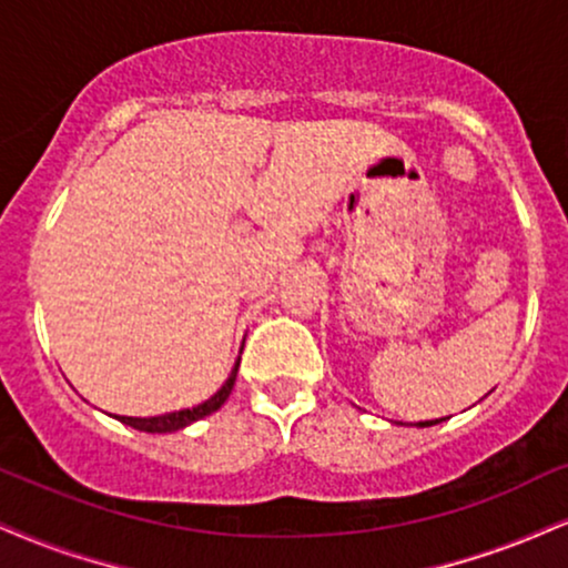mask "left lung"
Here are the masks:
<instances>
[{"mask_svg":"<svg viewBox=\"0 0 568 568\" xmlns=\"http://www.w3.org/2000/svg\"><path fill=\"white\" fill-rule=\"evenodd\" d=\"M439 422H445V418H434V422H418V424H413V426H418V429H424V426H434V424H439ZM403 424V422H400Z\"/></svg>","mask_w":568,"mask_h":568,"instance_id":"obj_1","label":"left lung"}]
</instances>
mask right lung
I'll use <instances>...</instances> for the list:
<instances>
[{
  "label": "right lung",
  "mask_w": 568,
  "mask_h": 568,
  "mask_svg": "<svg viewBox=\"0 0 568 568\" xmlns=\"http://www.w3.org/2000/svg\"><path fill=\"white\" fill-rule=\"evenodd\" d=\"M244 347V345H242ZM240 361L236 358L234 368H231L229 379L223 382V387L215 392L213 397H207L205 403L194 405V408H184V410H173V413H163V416H146V418H136V416H113L118 422L125 424V426H134L139 432H150V434H171V432H179L184 429V426L200 422V418L210 416V413H215L221 408L223 403L229 400L231 389H234V382H236V371H240Z\"/></svg>",
  "instance_id": "obj_1"
}]
</instances>
